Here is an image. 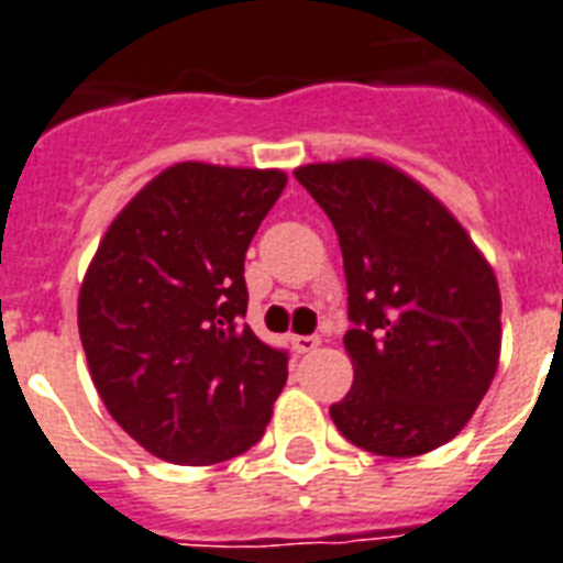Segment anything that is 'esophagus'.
I'll return each mask as SVG.
<instances>
[{
    "mask_svg": "<svg viewBox=\"0 0 563 563\" xmlns=\"http://www.w3.org/2000/svg\"><path fill=\"white\" fill-rule=\"evenodd\" d=\"M318 344H321V338L318 335H291V346H295V353H312V350H318Z\"/></svg>",
    "mask_w": 563,
    "mask_h": 563,
    "instance_id": "esophagus-1",
    "label": "esophagus"
}]
</instances>
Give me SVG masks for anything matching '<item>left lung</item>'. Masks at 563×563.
Here are the masks:
<instances>
[{"instance_id":"left-lung-1","label":"left lung","mask_w":563,"mask_h":563,"mask_svg":"<svg viewBox=\"0 0 563 563\" xmlns=\"http://www.w3.org/2000/svg\"><path fill=\"white\" fill-rule=\"evenodd\" d=\"M297 181L335 228L355 382L329 408L353 445L416 456L463 431L497 373L500 289L465 228L373 158L306 164Z\"/></svg>"}]
</instances>
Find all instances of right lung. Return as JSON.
Listing matches in <instances>:
<instances>
[{
    "instance_id": "1",
    "label": "right lung",
    "mask_w": 563,
    "mask_h": 563,
    "mask_svg": "<svg viewBox=\"0 0 563 563\" xmlns=\"http://www.w3.org/2000/svg\"><path fill=\"white\" fill-rule=\"evenodd\" d=\"M283 187V170L173 164L118 213L86 272L77 327L91 382L167 463H222L266 433L289 355L242 323V272Z\"/></svg>"
}]
</instances>
